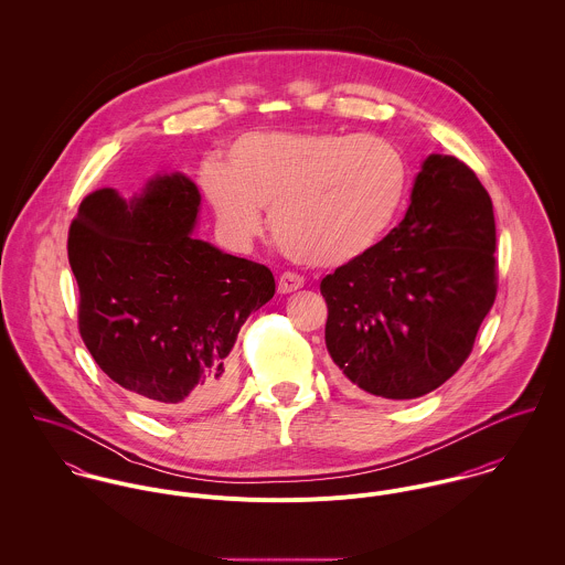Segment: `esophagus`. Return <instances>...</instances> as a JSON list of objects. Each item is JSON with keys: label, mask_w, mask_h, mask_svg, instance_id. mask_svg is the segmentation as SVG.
<instances>
[{"label": "esophagus", "mask_w": 565, "mask_h": 565, "mask_svg": "<svg viewBox=\"0 0 565 565\" xmlns=\"http://www.w3.org/2000/svg\"><path fill=\"white\" fill-rule=\"evenodd\" d=\"M302 285H305L302 276H298L294 271H285L278 278V294H294V291L302 289Z\"/></svg>", "instance_id": "1"}]
</instances>
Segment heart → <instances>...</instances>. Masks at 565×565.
Masks as SVG:
<instances>
[{
  "label": "heart",
  "mask_w": 565,
  "mask_h": 565,
  "mask_svg": "<svg viewBox=\"0 0 565 565\" xmlns=\"http://www.w3.org/2000/svg\"><path fill=\"white\" fill-rule=\"evenodd\" d=\"M406 182L403 152L376 135L249 132L231 146L228 167H202V189L233 239L256 237L260 209H271L280 249L318 267L370 254L394 224Z\"/></svg>",
  "instance_id": "b5f03b06"
}]
</instances>
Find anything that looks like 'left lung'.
Here are the masks:
<instances>
[{
  "label": "left lung",
  "instance_id": "8db88e82",
  "mask_svg": "<svg viewBox=\"0 0 565 565\" xmlns=\"http://www.w3.org/2000/svg\"><path fill=\"white\" fill-rule=\"evenodd\" d=\"M493 204L477 173L430 154L403 222L320 285L326 348L359 390L411 401L470 356L495 289Z\"/></svg>",
  "mask_w": 565,
  "mask_h": 565
}]
</instances>
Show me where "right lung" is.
I'll return each mask as SVG.
<instances>
[{"mask_svg": "<svg viewBox=\"0 0 565 565\" xmlns=\"http://www.w3.org/2000/svg\"><path fill=\"white\" fill-rule=\"evenodd\" d=\"M198 211V186L164 173L132 200L93 191L70 226L82 341L110 381L148 406L200 411L224 401L239 328L276 294L265 265L191 235Z\"/></svg>", "mask_w": 565, "mask_h": 565, "instance_id": "1", "label": "right lung"}]
</instances>
